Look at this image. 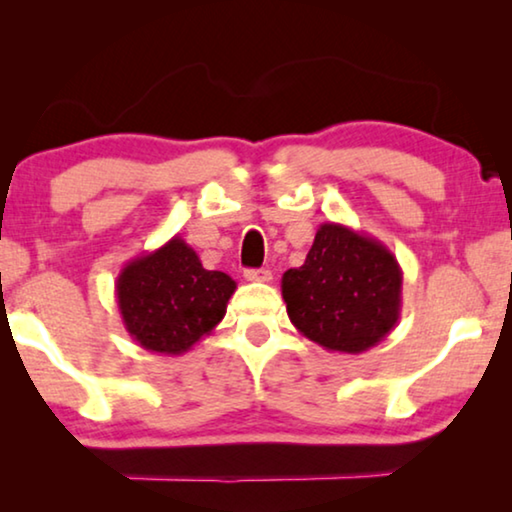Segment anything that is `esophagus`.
<instances>
[{
    "instance_id": "obj_1",
    "label": "esophagus",
    "mask_w": 512,
    "mask_h": 512,
    "mask_svg": "<svg viewBox=\"0 0 512 512\" xmlns=\"http://www.w3.org/2000/svg\"><path fill=\"white\" fill-rule=\"evenodd\" d=\"M243 278L250 280V283H269L271 271L269 269H246L243 271Z\"/></svg>"
}]
</instances>
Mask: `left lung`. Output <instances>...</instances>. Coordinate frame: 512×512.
<instances>
[{"instance_id":"1","label":"left lung","mask_w":512,"mask_h":512,"mask_svg":"<svg viewBox=\"0 0 512 512\" xmlns=\"http://www.w3.org/2000/svg\"><path fill=\"white\" fill-rule=\"evenodd\" d=\"M403 273L387 246L322 222L306 262L283 273L292 325L331 352L359 355L390 334L401 315Z\"/></svg>"}]
</instances>
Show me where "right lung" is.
<instances>
[{"label":"right lung","mask_w":512,"mask_h":512,"mask_svg":"<svg viewBox=\"0 0 512 512\" xmlns=\"http://www.w3.org/2000/svg\"><path fill=\"white\" fill-rule=\"evenodd\" d=\"M236 283L208 271L181 236L132 259L115 280L118 311L141 348L183 355L225 318Z\"/></svg>","instance_id":"add662e5"}]
</instances>
